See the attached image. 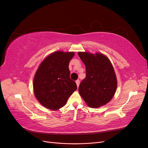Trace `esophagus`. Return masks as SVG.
Instances as JSON below:
<instances>
[{
	"label": "esophagus",
	"mask_w": 148,
	"mask_h": 148,
	"mask_svg": "<svg viewBox=\"0 0 148 148\" xmlns=\"http://www.w3.org/2000/svg\"><path fill=\"white\" fill-rule=\"evenodd\" d=\"M76 84H77V88H78V86H79V80H77V81H76Z\"/></svg>",
	"instance_id": "34e87169"
}]
</instances>
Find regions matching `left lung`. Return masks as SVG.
<instances>
[{
  "label": "left lung",
  "mask_w": 148,
  "mask_h": 148,
  "mask_svg": "<svg viewBox=\"0 0 148 148\" xmlns=\"http://www.w3.org/2000/svg\"><path fill=\"white\" fill-rule=\"evenodd\" d=\"M86 67V78L80 83V96L92 108H97L109 102L117 90V79L112 64L103 53L78 52Z\"/></svg>",
  "instance_id": "obj_1"
}]
</instances>
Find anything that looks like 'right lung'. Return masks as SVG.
<instances>
[{"instance_id":"right-lung-1","label":"right lung","mask_w":148,"mask_h":148,"mask_svg":"<svg viewBox=\"0 0 148 148\" xmlns=\"http://www.w3.org/2000/svg\"><path fill=\"white\" fill-rule=\"evenodd\" d=\"M74 56V52L56 51L39 65L33 78V91L37 100L46 108L52 110L62 108L77 90V84L70 78L69 69Z\"/></svg>"}]
</instances>
